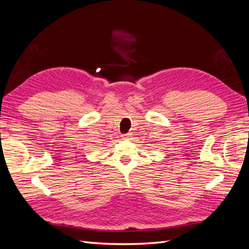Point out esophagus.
<instances>
[{
  "instance_id": "esophagus-1",
  "label": "esophagus",
  "mask_w": 249,
  "mask_h": 249,
  "mask_svg": "<svg viewBox=\"0 0 249 249\" xmlns=\"http://www.w3.org/2000/svg\"><path fill=\"white\" fill-rule=\"evenodd\" d=\"M131 137H132V134L131 133H127V134L123 135V139H124V140H129Z\"/></svg>"
}]
</instances>
